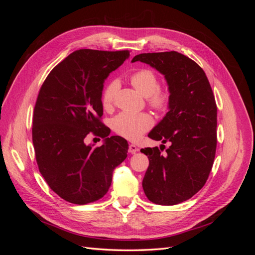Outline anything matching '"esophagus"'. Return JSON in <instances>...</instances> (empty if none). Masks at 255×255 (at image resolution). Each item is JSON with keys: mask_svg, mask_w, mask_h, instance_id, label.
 <instances>
[{"mask_svg": "<svg viewBox=\"0 0 255 255\" xmlns=\"http://www.w3.org/2000/svg\"><path fill=\"white\" fill-rule=\"evenodd\" d=\"M137 151H138V148H137L135 144H129L128 145V152L130 154H135Z\"/></svg>", "mask_w": 255, "mask_h": 255, "instance_id": "1", "label": "esophagus"}]
</instances>
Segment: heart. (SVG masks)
Returning a JSON list of instances; mask_svg holds the SVG:
<instances>
[{
    "instance_id": "obj_1",
    "label": "heart",
    "mask_w": 255,
    "mask_h": 255,
    "mask_svg": "<svg viewBox=\"0 0 255 255\" xmlns=\"http://www.w3.org/2000/svg\"><path fill=\"white\" fill-rule=\"evenodd\" d=\"M133 87L146 97V102L153 110L165 111L170 103L171 94L168 88L158 85L156 73L151 69H140L134 72L129 78ZM118 90V84L112 81L106 85L102 91V104L104 109H111L114 104L116 94ZM154 125L151 115L146 113H128L123 112L112 121V127L118 135L128 140H136Z\"/></svg>"
}]
</instances>
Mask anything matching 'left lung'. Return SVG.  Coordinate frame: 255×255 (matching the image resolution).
Returning <instances> with one entry per match:
<instances>
[{"mask_svg": "<svg viewBox=\"0 0 255 255\" xmlns=\"http://www.w3.org/2000/svg\"><path fill=\"white\" fill-rule=\"evenodd\" d=\"M142 61L165 75L171 94L169 112L149 133L170 146L141 149L149 158L142 187L151 202L175 205L206 183L217 146V105L210 82L196 61L175 51L142 53Z\"/></svg>", "mask_w": 255, "mask_h": 255, "instance_id": "obj_1", "label": "left lung"}]
</instances>
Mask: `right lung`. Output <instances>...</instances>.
<instances>
[{
  "label": "right lung",
  "instance_id": "1",
  "mask_svg": "<svg viewBox=\"0 0 255 255\" xmlns=\"http://www.w3.org/2000/svg\"><path fill=\"white\" fill-rule=\"evenodd\" d=\"M128 50L74 51L54 67L37 97L33 143L39 171L50 188L73 204L98 201L109 191L114 169L128 156V141L109 137L101 121L103 83ZM89 134L105 144H86Z\"/></svg>",
  "mask_w": 255,
  "mask_h": 255
}]
</instances>
